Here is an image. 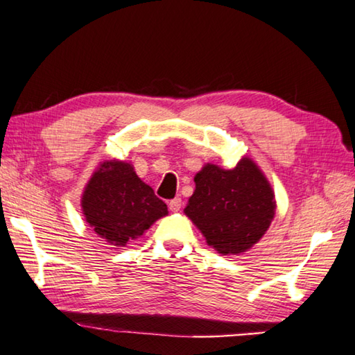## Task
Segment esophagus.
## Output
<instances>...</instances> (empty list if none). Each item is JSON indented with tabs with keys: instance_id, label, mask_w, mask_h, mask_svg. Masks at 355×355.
<instances>
[{
	"instance_id": "34e87169",
	"label": "esophagus",
	"mask_w": 355,
	"mask_h": 355,
	"mask_svg": "<svg viewBox=\"0 0 355 355\" xmlns=\"http://www.w3.org/2000/svg\"><path fill=\"white\" fill-rule=\"evenodd\" d=\"M180 208H182V198L177 197V198L171 200V202H169V209H171L172 212H178Z\"/></svg>"
}]
</instances>
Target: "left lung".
Instances as JSON below:
<instances>
[{"mask_svg":"<svg viewBox=\"0 0 355 355\" xmlns=\"http://www.w3.org/2000/svg\"><path fill=\"white\" fill-rule=\"evenodd\" d=\"M194 182L184 214L217 253H245L267 233L276 212L275 192L253 159L243 157L233 169L206 163Z\"/></svg>","mask_w":355,"mask_h":355,"instance_id":"8db88e82","label":"left lung"}]
</instances>
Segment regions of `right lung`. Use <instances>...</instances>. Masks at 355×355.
I'll return each instance as SVG.
<instances>
[{"mask_svg":"<svg viewBox=\"0 0 355 355\" xmlns=\"http://www.w3.org/2000/svg\"><path fill=\"white\" fill-rule=\"evenodd\" d=\"M85 222L114 247L138 239L158 218L169 214L149 184L121 159L101 163L85 184L80 198Z\"/></svg>","mask_w":355,"mask_h":355,"instance_id":"add662e5","label":"right lung"}]
</instances>
